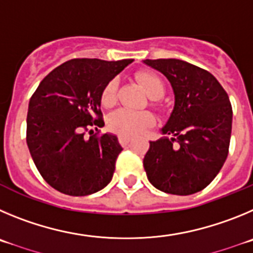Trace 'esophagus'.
<instances>
[{"label": "esophagus", "mask_w": 253, "mask_h": 253, "mask_svg": "<svg viewBox=\"0 0 253 253\" xmlns=\"http://www.w3.org/2000/svg\"><path fill=\"white\" fill-rule=\"evenodd\" d=\"M118 141H120V143H121L122 146H126L127 143L131 141V137H129V136H120V137H118Z\"/></svg>", "instance_id": "34e87169"}]
</instances>
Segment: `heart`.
<instances>
[{
    "label": "heart",
    "instance_id": "heart-1",
    "mask_svg": "<svg viewBox=\"0 0 253 253\" xmlns=\"http://www.w3.org/2000/svg\"><path fill=\"white\" fill-rule=\"evenodd\" d=\"M143 89L146 90L150 98L159 99L165 93L164 82L156 74L150 72H140L136 76ZM117 79H111L102 89L101 102L104 107L110 108L117 102ZM155 124V117L147 111L118 110L111 113L108 117V126L113 132L121 136L140 135Z\"/></svg>",
    "mask_w": 253,
    "mask_h": 253
}]
</instances>
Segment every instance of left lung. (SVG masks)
<instances>
[{
  "label": "left lung",
  "instance_id": "obj_1",
  "mask_svg": "<svg viewBox=\"0 0 253 253\" xmlns=\"http://www.w3.org/2000/svg\"><path fill=\"white\" fill-rule=\"evenodd\" d=\"M143 63L169 79L175 95L174 110L161 128L166 136L150 141L143 158L147 179L168 194H194L217 176L228 155V94L214 76L188 61L146 59Z\"/></svg>",
  "mask_w": 253,
  "mask_h": 253
}]
</instances>
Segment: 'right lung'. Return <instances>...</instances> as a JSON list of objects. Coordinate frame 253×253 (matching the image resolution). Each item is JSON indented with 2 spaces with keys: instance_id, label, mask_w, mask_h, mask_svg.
I'll use <instances>...</instances> for the list:
<instances>
[{
  "instance_id": "right-lung-1",
  "label": "right lung",
  "mask_w": 253,
  "mask_h": 253,
  "mask_svg": "<svg viewBox=\"0 0 253 253\" xmlns=\"http://www.w3.org/2000/svg\"><path fill=\"white\" fill-rule=\"evenodd\" d=\"M132 61L72 59L50 72L30 98L27 146L39 172L58 192L84 197L112 180L122 151L117 136L87 138L84 131L104 126L102 89Z\"/></svg>"
}]
</instances>
